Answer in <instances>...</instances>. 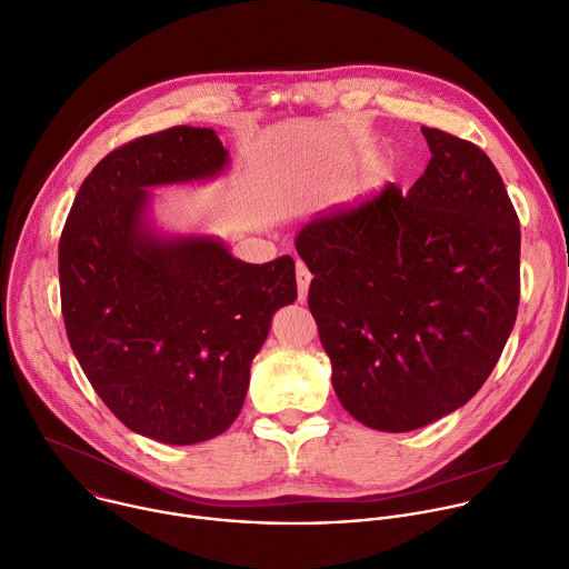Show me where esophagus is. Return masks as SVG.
Returning <instances> with one entry per match:
<instances>
[{
  "mask_svg": "<svg viewBox=\"0 0 569 569\" xmlns=\"http://www.w3.org/2000/svg\"><path fill=\"white\" fill-rule=\"evenodd\" d=\"M296 280H298V300L305 302L309 293V282H311V273L305 262H296Z\"/></svg>",
  "mask_w": 569,
  "mask_h": 569,
  "instance_id": "1",
  "label": "esophagus"
}]
</instances>
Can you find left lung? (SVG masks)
<instances>
[{
	"instance_id": "left-lung-1",
	"label": "left lung",
	"mask_w": 569,
	"mask_h": 569,
	"mask_svg": "<svg viewBox=\"0 0 569 569\" xmlns=\"http://www.w3.org/2000/svg\"><path fill=\"white\" fill-rule=\"evenodd\" d=\"M420 131L431 160L407 193L385 184L296 238L333 391L358 422L393 433L482 387L520 298V227L496 167L467 140Z\"/></svg>"
}]
</instances>
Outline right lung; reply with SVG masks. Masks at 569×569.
<instances>
[{
	"label": "right lung",
	"mask_w": 569,
	"mask_h": 569,
	"mask_svg": "<svg viewBox=\"0 0 569 569\" xmlns=\"http://www.w3.org/2000/svg\"><path fill=\"white\" fill-rule=\"evenodd\" d=\"M227 167L213 129L138 138L89 173L60 238L62 316L80 367L120 422L167 445L231 427L273 313L298 296L291 256L249 264L213 236L151 227L149 189Z\"/></svg>",
	"instance_id": "obj_1"
}]
</instances>
